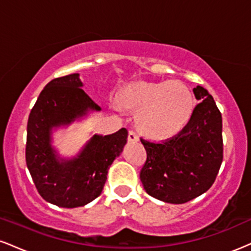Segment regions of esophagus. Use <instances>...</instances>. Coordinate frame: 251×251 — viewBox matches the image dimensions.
I'll return each instance as SVG.
<instances>
[{
	"mask_svg": "<svg viewBox=\"0 0 251 251\" xmlns=\"http://www.w3.org/2000/svg\"><path fill=\"white\" fill-rule=\"evenodd\" d=\"M128 140L132 143L138 142V140H139V135H138L137 132L133 131V129H131V131L128 132Z\"/></svg>",
	"mask_w": 251,
	"mask_h": 251,
	"instance_id": "34e87169",
	"label": "esophagus"
}]
</instances>
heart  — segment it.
Segmentation results:
<instances>
[{"instance_id": "heart-1", "label": "heart", "mask_w": 251, "mask_h": 251, "mask_svg": "<svg viewBox=\"0 0 251 251\" xmlns=\"http://www.w3.org/2000/svg\"><path fill=\"white\" fill-rule=\"evenodd\" d=\"M124 106L137 109V124L157 139L172 137L191 119L195 100L191 91L177 81L133 82L120 93Z\"/></svg>"}]
</instances>
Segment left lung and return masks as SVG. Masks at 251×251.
<instances>
[{
    "instance_id": "8db88e82",
    "label": "left lung",
    "mask_w": 251,
    "mask_h": 251,
    "mask_svg": "<svg viewBox=\"0 0 251 251\" xmlns=\"http://www.w3.org/2000/svg\"><path fill=\"white\" fill-rule=\"evenodd\" d=\"M194 94L201 102L179 133L159 143L140 138L148 154L140 180L150 196L166 203L183 204L208 191L223 160L220 109L201 86Z\"/></svg>"
}]
</instances>
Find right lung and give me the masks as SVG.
Returning a JSON list of instances; mask_svg holds the SVG:
<instances>
[{
	"instance_id": "1",
	"label": "right lung",
	"mask_w": 251,
	"mask_h": 251,
	"mask_svg": "<svg viewBox=\"0 0 251 251\" xmlns=\"http://www.w3.org/2000/svg\"><path fill=\"white\" fill-rule=\"evenodd\" d=\"M79 74L56 77L46 85L27 124L25 163L45 201L61 208H77L101 194L111 164L123 152L127 129L94 134L73 159H60L51 146V128L68 125L99 106L81 88Z\"/></svg>"
}]
</instances>
